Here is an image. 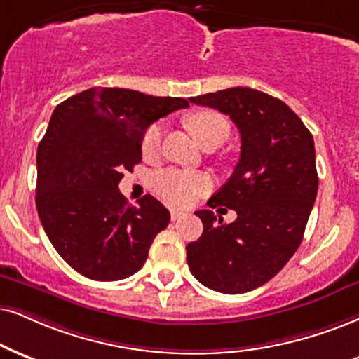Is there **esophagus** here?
<instances>
[{"instance_id": "1", "label": "esophagus", "mask_w": 359, "mask_h": 359, "mask_svg": "<svg viewBox=\"0 0 359 359\" xmlns=\"http://www.w3.org/2000/svg\"><path fill=\"white\" fill-rule=\"evenodd\" d=\"M184 216H187V213H184V211L176 210V208H172V210H171V219L172 221H178L181 218H184Z\"/></svg>"}]
</instances>
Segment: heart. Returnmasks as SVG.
I'll use <instances>...</instances> for the list:
<instances>
[{
    "label": "heart",
    "mask_w": 359,
    "mask_h": 359,
    "mask_svg": "<svg viewBox=\"0 0 359 359\" xmlns=\"http://www.w3.org/2000/svg\"><path fill=\"white\" fill-rule=\"evenodd\" d=\"M189 130L194 138L200 141L201 146L216 143L221 144L229 136V123L226 118L216 111H196L188 119ZM163 138V125H154L146 128L141 138V153L146 159H153L159 153ZM211 187L210 176L198 171L184 170H163L154 172L153 188L159 196L165 198L172 205L187 206L196 200L200 194L208 191Z\"/></svg>",
    "instance_id": "obj_1"
}]
</instances>
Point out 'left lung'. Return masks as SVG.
<instances>
[{
    "instance_id": "1",
    "label": "left lung",
    "mask_w": 359,
    "mask_h": 359,
    "mask_svg": "<svg viewBox=\"0 0 359 359\" xmlns=\"http://www.w3.org/2000/svg\"><path fill=\"white\" fill-rule=\"evenodd\" d=\"M228 114L241 135V156L228 183L208 201L238 218L216 221L196 211L203 234L188 243L189 271L201 285L226 294L263 286L298 246L318 193L313 135L281 100L251 88H228L189 98Z\"/></svg>"
}]
</instances>
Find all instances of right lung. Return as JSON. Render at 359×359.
<instances>
[{"label":"right lung","mask_w":359,"mask_h":359,"mask_svg":"<svg viewBox=\"0 0 359 359\" xmlns=\"http://www.w3.org/2000/svg\"><path fill=\"white\" fill-rule=\"evenodd\" d=\"M183 98L123 88H90L55 108L36 153V208L51 245L79 274L118 281L148 258L170 211L151 194L128 205L123 172L141 161V138Z\"/></svg>","instance_id":"obj_1"}]
</instances>
